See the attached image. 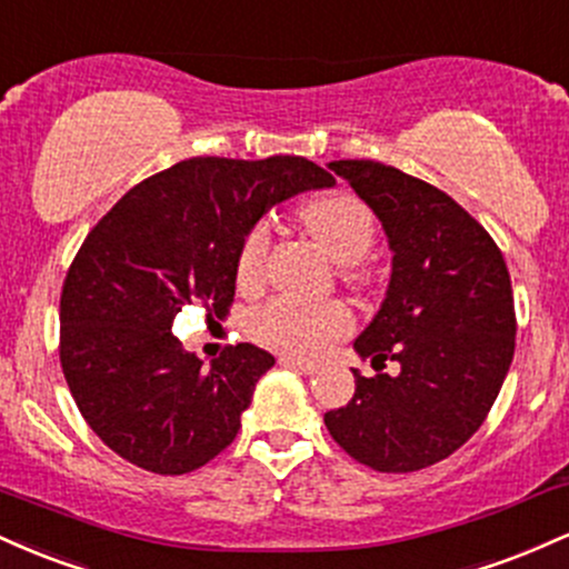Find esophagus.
I'll use <instances>...</instances> for the list:
<instances>
[{
    "mask_svg": "<svg viewBox=\"0 0 569 569\" xmlns=\"http://www.w3.org/2000/svg\"><path fill=\"white\" fill-rule=\"evenodd\" d=\"M278 363H280V367H289V369L302 371V375H312V371L318 369V363H312V361H302V358H297V356H280V358H278Z\"/></svg>",
    "mask_w": 569,
    "mask_h": 569,
    "instance_id": "esophagus-1",
    "label": "esophagus"
}]
</instances>
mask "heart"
Wrapping results in <instances>:
<instances>
[{
  "instance_id": "b5f03b06",
  "label": "heart",
  "mask_w": 569,
  "mask_h": 569,
  "mask_svg": "<svg viewBox=\"0 0 569 569\" xmlns=\"http://www.w3.org/2000/svg\"><path fill=\"white\" fill-rule=\"evenodd\" d=\"M305 227L316 243L337 264H358L375 240V219L356 194L335 192L310 200L302 211ZM270 251V227L257 224L246 232L234 259V280L240 291H257L264 280ZM350 312L342 305H302L293 299H272L248 321V335L259 345L293 356H316L331 339L348 335Z\"/></svg>"
}]
</instances>
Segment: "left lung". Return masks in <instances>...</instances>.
Masks as SVG:
<instances>
[{
	"label": "left lung",
	"mask_w": 569,
	"mask_h": 569,
	"mask_svg": "<svg viewBox=\"0 0 569 569\" xmlns=\"http://www.w3.org/2000/svg\"><path fill=\"white\" fill-rule=\"evenodd\" d=\"M329 168L375 211L393 253L380 310L352 348L401 371L352 369L356 393L323 422L363 466L420 471L471 439L500 393L513 361L511 276L485 227L441 189L375 160Z\"/></svg>",
	"instance_id": "left-lung-1"
}]
</instances>
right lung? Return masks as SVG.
<instances>
[{
  "mask_svg": "<svg viewBox=\"0 0 569 569\" xmlns=\"http://www.w3.org/2000/svg\"><path fill=\"white\" fill-rule=\"evenodd\" d=\"M335 184L293 154L192 158L149 176L98 221L63 283L61 367L112 452L179 476L230 447L276 358L243 342L206 367L173 337V318L187 302L227 316L246 232L278 202Z\"/></svg>",
  "mask_w": 569,
  "mask_h": 569,
  "instance_id": "1",
  "label": "right lung"
}]
</instances>
